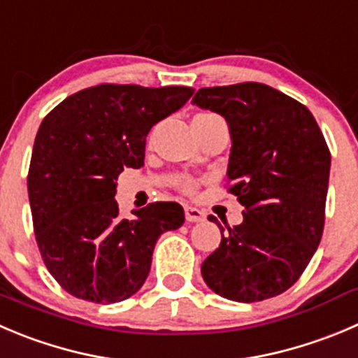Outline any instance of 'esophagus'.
Instances as JSON below:
<instances>
[{"label":"esophagus","instance_id":"obj_1","mask_svg":"<svg viewBox=\"0 0 358 358\" xmlns=\"http://www.w3.org/2000/svg\"><path fill=\"white\" fill-rule=\"evenodd\" d=\"M185 214H186V220H188L189 223H199V221L206 220V213L192 206L185 207Z\"/></svg>","mask_w":358,"mask_h":358}]
</instances>
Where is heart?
I'll return each instance as SVG.
<instances>
[{"label":"heart","instance_id":"b5f03b06","mask_svg":"<svg viewBox=\"0 0 358 358\" xmlns=\"http://www.w3.org/2000/svg\"><path fill=\"white\" fill-rule=\"evenodd\" d=\"M216 114H196L193 117V121H200V119H216ZM173 185H176L177 189H181L186 195H192V193L196 192L199 188V181H196L193 176H188V173H177L176 179H173Z\"/></svg>","mask_w":358,"mask_h":358}]
</instances>
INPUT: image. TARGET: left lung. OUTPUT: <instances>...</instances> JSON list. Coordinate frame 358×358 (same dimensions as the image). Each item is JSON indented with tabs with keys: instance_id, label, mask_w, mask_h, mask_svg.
I'll list each match as a JSON object with an SVG mask.
<instances>
[{
	"instance_id": "1",
	"label": "left lung",
	"mask_w": 358,
	"mask_h": 358,
	"mask_svg": "<svg viewBox=\"0 0 358 358\" xmlns=\"http://www.w3.org/2000/svg\"><path fill=\"white\" fill-rule=\"evenodd\" d=\"M193 103L223 115L230 128L228 193L244 206L202 275L217 295L258 302L287 292L322 241L330 151L308 107L260 83L202 87Z\"/></svg>"
}]
</instances>
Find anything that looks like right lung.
Instances as JSON below:
<instances>
[{
    "instance_id": "obj_1",
    "label": "right lung",
    "mask_w": 358,
    "mask_h": 358,
    "mask_svg": "<svg viewBox=\"0 0 358 358\" xmlns=\"http://www.w3.org/2000/svg\"><path fill=\"white\" fill-rule=\"evenodd\" d=\"M185 86L98 84L43 117L33 145L28 195L43 264L77 299L112 304L141 290L152 250L185 223L176 202H152L122 220L115 181L144 165L145 137L192 98Z\"/></svg>"
}]
</instances>
